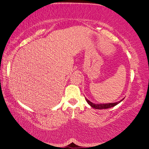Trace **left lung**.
I'll list each match as a JSON object with an SVG mask.
<instances>
[{
	"label": "left lung",
	"mask_w": 149,
	"mask_h": 149,
	"mask_svg": "<svg viewBox=\"0 0 149 149\" xmlns=\"http://www.w3.org/2000/svg\"><path fill=\"white\" fill-rule=\"evenodd\" d=\"M124 98H123L122 100H120V101H118V102H115V103H92L91 101H90L89 100H88L87 98H85L86 101L88 103V104L90 105L92 107H93L95 109H107V108H110V107H114L115 105H118V103H120L122 101L124 100Z\"/></svg>",
	"instance_id": "1"
}]
</instances>
